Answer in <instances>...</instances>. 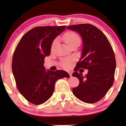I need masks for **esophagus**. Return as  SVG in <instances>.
Segmentation results:
<instances>
[{"mask_svg":"<svg viewBox=\"0 0 126 126\" xmlns=\"http://www.w3.org/2000/svg\"><path fill=\"white\" fill-rule=\"evenodd\" d=\"M68 74H69V75L70 76V77L72 76V72H70V71H68Z\"/></svg>","mask_w":126,"mask_h":126,"instance_id":"1","label":"esophagus"}]
</instances>
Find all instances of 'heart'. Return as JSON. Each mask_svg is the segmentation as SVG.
<instances>
[{"mask_svg":"<svg viewBox=\"0 0 126 126\" xmlns=\"http://www.w3.org/2000/svg\"><path fill=\"white\" fill-rule=\"evenodd\" d=\"M63 39H64V42L68 44V46H70L72 43H75L77 41H80V38L79 37L78 35L74 32H69L66 33L63 36ZM57 41L55 40L52 44L51 49H53L55 47V45L57 44ZM62 66L65 68H69L71 66V62L69 60H65L63 61L62 63Z\"/></svg>","mask_w":126,"mask_h":126,"instance_id":"heart-1","label":"heart"}]
</instances>
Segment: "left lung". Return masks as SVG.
Returning a JSON list of instances; mask_svg holds the SVG:
<instances>
[{
  "label": "left lung",
  "mask_w": 126,
  "mask_h": 126,
  "mask_svg": "<svg viewBox=\"0 0 126 126\" xmlns=\"http://www.w3.org/2000/svg\"><path fill=\"white\" fill-rule=\"evenodd\" d=\"M67 29L80 34L83 46L72 74L79 80V85L73 88L72 93L82 102L95 103L105 96L113 83L116 68L113 50L105 35L91 24L70 25ZM79 68L88 69L85 76L77 72Z\"/></svg>",
  "instance_id": "8db88e82"
}]
</instances>
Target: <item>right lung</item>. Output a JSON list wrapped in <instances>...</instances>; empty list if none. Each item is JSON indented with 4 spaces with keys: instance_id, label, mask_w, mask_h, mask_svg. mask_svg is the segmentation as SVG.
<instances>
[{
    "instance_id": "obj_1",
    "label": "right lung",
    "mask_w": 126,
    "mask_h": 126,
    "mask_svg": "<svg viewBox=\"0 0 126 126\" xmlns=\"http://www.w3.org/2000/svg\"><path fill=\"white\" fill-rule=\"evenodd\" d=\"M65 29V26L37 27L19 42L13 57L12 71L19 91L29 102L35 105L44 103L52 96L56 81L69 77L66 71L54 72L44 66L52 42Z\"/></svg>"
}]
</instances>
